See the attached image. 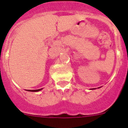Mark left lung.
Instances as JSON below:
<instances>
[{
    "mask_svg": "<svg viewBox=\"0 0 128 128\" xmlns=\"http://www.w3.org/2000/svg\"><path fill=\"white\" fill-rule=\"evenodd\" d=\"M99 88H100V87H99ZM93 89H94V88H93Z\"/></svg>",
    "mask_w": 128,
    "mask_h": 128,
    "instance_id": "obj_1",
    "label": "left lung"
}]
</instances>
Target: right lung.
Listing matches in <instances>:
<instances>
[{
	"label": "right lung",
	"mask_w": 128,
	"mask_h": 128,
	"mask_svg": "<svg viewBox=\"0 0 128 128\" xmlns=\"http://www.w3.org/2000/svg\"><path fill=\"white\" fill-rule=\"evenodd\" d=\"M42 90V88H41V89H38V90H28L26 91H28V92H39V91Z\"/></svg>",
	"instance_id": "obj_1"
}]
</instances>
